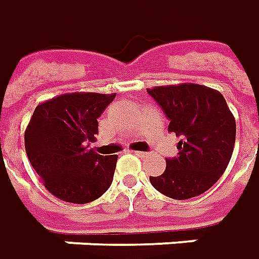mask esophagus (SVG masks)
Segmentation results:
<instances>
[{
    "label": "esophagus",
    "mask_w": 259,
    "mask_h": 259,
    "mask_svg": "<svg viewBox=\"0 0 259 259\" xmlns=\"http://www.w3.org/2000/svg\"><path fill=\"white\" fill-rule=\"evenodd\" d=\"M135 155L140 158H144V157H147L148 154H147V152H144V151H135Z\"/></svg>",
    "instance_id": "obj_1"
}]
</instances>
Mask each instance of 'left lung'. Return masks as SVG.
<instances>
[{
    "mask_svg": "<svg viewBox=\"0 0 259 259\" xmlns=\"http://www.w3.org/2000/svg\"><path fill=\"white\" fill-rule=\"evenodd\" d=\"M169 119L168 131L181 140L178 155L165 158L159 177H150L152 187L174 199L204 194L220 180L235 145V118L223 94L191 82L161 85L147 90Z\"/></svg>",
    "mask_w": 259,
    "mask_h": 259,
    "instance_id": "obj_1",
    "label": "left lung"
}]
</instances>
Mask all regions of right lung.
<instances>
[{
  "instance_id": "obj_1",
  "label": "right lung",
  "mask_w": 259,
  "mask_h": 259,
  "mask_svg": "<svg viewBox=\"0 0 259 259\" xmlns=\"http://www.w3.org/2000/svg\"><path fill=\"white\" fill-rule=\"evenodd\" d=\"M117 94L68 93L36 105L25 128V151L41 182L54 197L87 204L108 190L117 155L90 148L98 118Z\"/></svg>"
}]
</instances>
